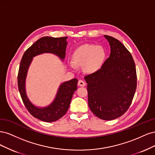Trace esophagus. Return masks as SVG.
I'll return each instance as SVG.
<instances>
[{"instance_id": "obj_1", "label": "esophagus", "mask_w": 155, "mask_h": 155, "mask_svg": "<svg viewBox=\"0 0 155 155\" xmlns=\"http://www.w3.org/2000/svg\"><path fill=\"white\" fill-rule=\"evenodd\" d=\"M78 85L79 86H81V87H84L86 86V83L84 82V81H82V80H80V81H78Z\"/></svg>"}]
</instances>
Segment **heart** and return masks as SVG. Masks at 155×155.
<instances>
[{"label": "heart", "instance_id": "1", "mask_svg": "<svg viewBox=\"0 0 155 155\" xmlns=\"http://www.w3.org/2000/svg\"><path fill=\"white\" fill-rule=\"evenodd\" d=\"M106 51L101 46L94 44H84L79 47L72 56L73 61L69 66L73 69H76L77 66L84 65L86 73L92 74L98 71L104 64Z\"/></svg>", "mask_w": 155, "mask_h": 155}]
</instances>
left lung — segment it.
<instances>
[{"label": "left lung", "instance_id": "8db88e82", "mask_svg": "<svg viewBox=\"0 0 155 155\" xmlns=\"http://www.w3.org/2000/svg\"><path fill=\"white\" fill-rule=\"evenodd\" d=\"M111 48L109 57L95 73L85 77L88 105L104 120L121 117L130 106L137 89L135 64L129 51L117 39L104 35Z\"/></svg>", "mask_w": 155, "mask_h": 155}]
</instances>
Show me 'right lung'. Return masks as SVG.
Instances as JSON below:
<instances>
[{
	"instance_id": "1",
	"label": "right lung",
	"mask_w": 155,
	"mask_h": 155,
	"mask_svg": "<svg viewBox=\"0 0 155 155\" xmlns=\"http://www.w3.org/2000/svg\"><path fill=\"white\" fill-rule=\"evenodd\" d=\"M68 37H44L39 38L24 53L18 74V87L22 101L28 111L40 120L52 122L62 118L68 111L74 92L77 89V78L64 82L60 85L55 97L51 104L44 107L35 105L26 93V81L29 66L35 57L44 53L53 54L61 61L66 56Z\"/></svg>"
}]
</instances>
